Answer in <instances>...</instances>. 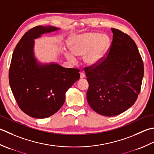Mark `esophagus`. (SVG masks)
<instances>
[{
    "instance_id": "obj_1",
    "label": "esophagus",
    "mask_w": 154,
    "mask_h": 154,
    "mask_svg": "<svg viewBox=\"0 0 154 154\" xmlns=\"http://www.w3.org/2000/svg\"><path fill=\"white\" fill-rule=\"evenodd\" d=\"M80 78L81 79H82V78H85V74H84V73H82V72H80Z\"/></svg>"
}]
</instances>
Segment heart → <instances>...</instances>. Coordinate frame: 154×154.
<instances>
[{"label": "heart", "instance_id": "obj_1", "mask_svg": "<svg viewBox=\"0 0 154 154\" xmlns=\"http://www.w3.org/2000/svg\"><path fill=\"white\" fill-rule=\"evenodd\" d=\"M109 46V38L97 32H86L76 36L70 43L72 52H66V58L72 63L77 62V56H82L90 66L98 65L105 58Z\"/></svg>", "mask_w": 154, "mask_h": 154}]
</instances>
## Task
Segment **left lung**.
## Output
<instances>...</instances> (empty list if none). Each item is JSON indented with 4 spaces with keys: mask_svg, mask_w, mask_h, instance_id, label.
Returning <instances> with one entry per match:
<instances>
[{
    "mask_svg": "<svg viewBox=\"0 0 154 154\" xmlns=\"http://www.w3.org/2000/svg\"><path fill=\"white\" fill-rule=\"evenodd\" d=\"M112 46L107 57L93 68H86L88 103L105 116L122 114L136 101L143 77V64L136 43L128 34L111 29Z\"/></svg>",
    "mask_w": 154,
    "mask_h": 154,
    "instance_id": "1",
    "label": "left lung"
}]
</instances>
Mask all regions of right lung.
<instances>
[{"mask_svg": "<svg viewBox=\"0 0 154 154\" xmlns=\"http://www.w3.org/2000/svg\"><path fill=\"white\" fill-rule=\"evenodd\" d=\"M60 29L33 28L24 34L12 54L9 84L18 106L30 117L42 119L57 112L65 102L66 92L80 78L78 69L41 62L36 57L34 40Z\"/></svg>", "mask_w": 154, "mask_h": 154, "instance_id": "right-lung-1", "label": "right lung"}]
</instances>
